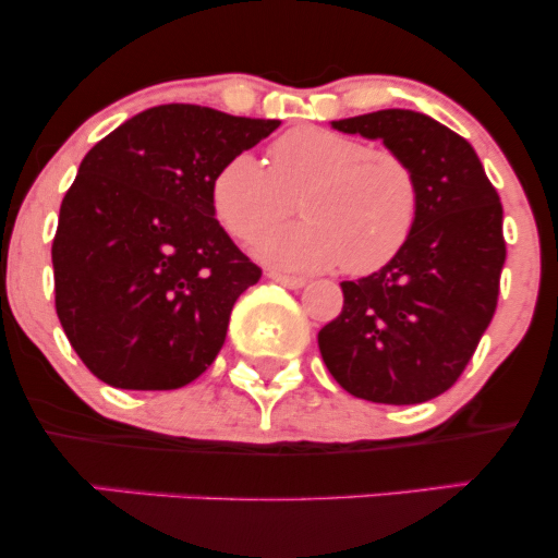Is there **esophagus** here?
I'll return each instance as SVG.
<instances>
[{
    "mask_svg": "<svg viewBox=\"0 0 558 558\" xmlns=\"http://www.w3.org/2000/svg\"><path fill=\"white\" fill-rule=\"evenodd\" d=\"M267 278L275 280V283L286 286V288H304V286H306V280L299 278V275H286V272H275V270H270V272H267Z\"/></svg>",
    "mask_w": 558,
    "mask_h": 558,
    "instance_id": "1",
    "label": "esophagus"
}]
</instances>
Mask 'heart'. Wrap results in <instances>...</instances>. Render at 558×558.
<instances>
[{
    "instance_id": "b5f03b06",
    "label": "heart",
    "mask_w": 558,
    "mask_h": 558,
    "mask_svg": "<svg viewBox=\"0 0 558 558\" xmlns=\"http://www.w3.org/2000/svg\"><path fill=\"white\" fill-rule=\"evenodd\" d=\"M270 170L252 155L230 157L213 181L217 220L252 243L299 209L306 220L270 230L259 257L286 270L373 275L412 239L420 217V181L393 149L330 128H293L270 144Z\"/></svg>"
}]
</instances>
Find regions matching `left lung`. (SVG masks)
<instances>
[{
	"instance_id": "1",
	"label": "left lung",
	"mask_w": 558,
	"mask_h": 558,
	"mask_svg": "<svg viewBox=\"0 0 558 558\" xmlns=\"http://www.w3.org/2000/svg\"><path fill=\"white\" fill-rule=\"evenodd\" d=\"M383 138L412 165L420 217L390 265L343 280V310L319 330V354L351 396L422 403L464 373L490 325L506 259L501 198L470 141L412 110L336 120Z\"/></svg>"
}]
</instances>
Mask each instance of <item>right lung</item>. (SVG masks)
Masks as SVG:
<instances>
[{"instance_id":"1","label":"right lung","mask_w":558,"mask_h":558,"mask_svg":"<svg viewBox=\"0 0 558 558\" xmlns=\"http://www.w3.org/2000/svg\"><path fill=\"white\" fill-rule=\"evenodd\" d=\"M278 125L162 105L83 157L52 241L54 306L101 383L183 388L220 354L235 299L262 270L215 220L213 181Z\"/></svg>"}]
</instances>
